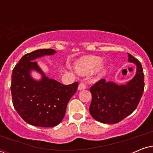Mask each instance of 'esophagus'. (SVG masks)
I'll return each instance as SVG.
<instances>
[{
	"label": "esophagus",
	"instance_id": "1",
	"mask_svg": "<svg viewBox=\"0 0 153 153\" xmlns=\"http://www.w3.org/2000/svg\"><path fill=\"white\" fill-rule=\"evenodd\" d=\"M87 85H86V83H84V82H81L80 83H79V90H80V91H81V90H84L86 88Z\"/></svg>",
	"mask_w": 153,
	"mask_h": 153
}]
</instances>
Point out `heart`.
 Returning <instances> with one entry per match:
<instances>
[{
	"label": "heart",
	"mask_w": 153,
	"mask_h": 153,
	"mask_svg": "<svg viewBox=\"0 0 153 153\" xmlns=\"http://www.w3.org/2000/svg\"><path fill=\"white\" fill-rule=\"evenodd\" d=\"M102 61V58L98 56H86L76 62V70L81 74H88L97 69L101 65Z\"/></svg>",
	"instance_id": "obj_1"
}]
</instances>
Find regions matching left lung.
I'll return each mask as SVG.
<instances>
[{
	"label": "left lung",
	"instance_id": "obj_1",
	"mask_svg": "<svg viewBox=\"0 0 153 153\" xmlns=\"http://www.w3.org/2000/svg\"><path fill=\"white\" fill-rule=\"evenodd\" d=\"M128 61L137 65L134 77L125 85H117L102 79L90 91L92 101L90 114L98 122L115 124L130 115L139 104L144 91V74L141 64L128 53Z\"/></svg>",
	"mask_w": 153,
	"mask_h": 153
}]
</instances>
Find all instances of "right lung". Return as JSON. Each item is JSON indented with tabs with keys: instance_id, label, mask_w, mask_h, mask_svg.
I'll return each instance as SVG.
<instances>
[{
	"instance_id": "1",
	"label": "right lung",
	"mask_w": 153,
	"mask_h": 153,
	"mask_svg": "<svg viewBox=\"0 0 153 153\" xmlns=\"http://www.w3.org/2000/svg\"><path fill=\"white\" fill-rule=\"evenodd\" d=\"M56 53L52 49H42L26 53L13 69L11 82L12 103L23 120L33 126L55 127L61 122L67 105L74 95L79 83L63 85L48 78L35 60ZM42 74L40 81L30 76L31 70Z\"/></svg>"
}]
</instances>
